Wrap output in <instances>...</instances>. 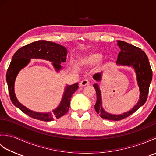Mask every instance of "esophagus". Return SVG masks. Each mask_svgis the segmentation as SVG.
I'll return each mask as SVG.
<instances>
[{
	"mask_svg": "<svg viewBox=\"0 0 156 156\" xmlns=\"http://www.w3.org/2000/svg\"><path fill=\"white\" fill-rule=\"evenodd\" d=\"M89 83H90V82H89L88 80H87V79H84V80H82L80 82V84L81 87H85V86L88 85Z\"/></svg>",
	"mask_w": 156,
	"mask_h": 156,
	"instance_id": "obj_1",
	"label": "esophagus"
}]
</instances>
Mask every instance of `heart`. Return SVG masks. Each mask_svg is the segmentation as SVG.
Listing matches in <instances>:
<instances>
[{
    "label": "heart",
    "mask_w": 156,
    "mask_h": 156,
    "mask_svg": "<svg viewBox=\"0 0 156 156\" xmlns=\"http://www.w3.org/2000/svg\"><path fill=\"white\" fill-rule=\"evenodd\" d=\"M102 59H103V55L99 53H97L86 58L83 60V64L88 66H94L99 64Z\"/></svg>",
    "instance_id": "b5f03b06"
}]
</instances>
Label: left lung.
<instances>
[{
	"label": "left lung",
	"instance_id": "obj_1",
	"mask_svg": "<svg viewBox=\"0 0 156 156\" xmlns=\"http://www.w3.org/2000/svg\"><path fill=\"white\" fill-rule=\"evenodd\" d=\"M117 45L121 49L118 55L116 64L117 66H128L134 69L136 74L137 85L140 89V97L137 105H135L130 111L120 115H113L108 113L102 107V101L101 92L98 84H93L97 92V102L94 108L100 117L111 121H119L133 114L138 110L146 102L149 88L152 80V70L150 62L145 53L140 48L131 45L127 42L118 40ZM102 72H98L93 75V78L99 82L102 79Z\"/></svg>",
	"mask_w": 156,
	"mask_h": 156
}]
</instances>
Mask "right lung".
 <instances>
[{
    "mask_svg": "<svg viewBox=\"0 0 156 156\" xmlns=\"http://www.w3.org/2000/svg\"><path fill=\"white\" fill-rule=\"evenodd\" d=\"M67 53L68 50L64 46L45 40L33 42L19 49L12 56L6 76L10 98L13 105L29 117L43 121H51L67 113L72 96L78 90V83L66 86L58 107L49 112H35L25 107L16 98L14 88L16 76L23 68L29 64L31 59H41L51 62L55 71L59 72L62 69L61 64L66 61Z\"/></svg>",
    "mask_w": 156,
    "mask_h": 156,
    "instance_id": "1",
    "label": "right lung"
}]
</instances>
